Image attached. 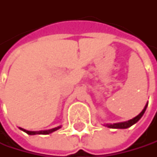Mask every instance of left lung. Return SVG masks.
Wrapping results in <instances>:
<instances>
[{
	"label": "left lung",
	"instance_id": "left-lung-1",
	"mask_svg": "<svg viewBox=\"0 0 157 157\" xmlns=\"http://www.w3.org/2000/svg\"><path fill=\"white\" fill-rule=\"evenodd\" d=\"M147 105H148V104L145 105L144 109L140 114H138V115L136 118H134V119H132V120H130L128 121H124V122L114 123V124H106V126H107V127H109V128H114V129H125V128L130 127V126H132L133 124H135L136 122H137L138 121L140 120V118L143 116V114H144V112H145V110L147 108Z\"/></svg>",
	"mask_w": 157,
	"mask_h": 157
}]
</instances>
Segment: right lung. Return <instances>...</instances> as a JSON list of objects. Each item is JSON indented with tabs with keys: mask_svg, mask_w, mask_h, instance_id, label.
<instances>
[{
	"mask_svg": "<svg viewBox=\"0 0 157 157\" xmlns=\"http://www.w3.org/2000/svg\"><path fill=\"white\" fill-rule=\"evenodd\" d=\"M59 128H60V126H58V127H56V128L47 130V131H38V132H36V131H27V130L22 129V128H21V129L23 132L27 133L28 135H36V134H40V135H48V134H51V133H52V132H55V131L58 130Z\"/></svg>",
	"mask_w": 157,
	"mask_h": 157,
	"instance_id": "right-lung-1",
	"label": "right lung"
}]
</instances>
